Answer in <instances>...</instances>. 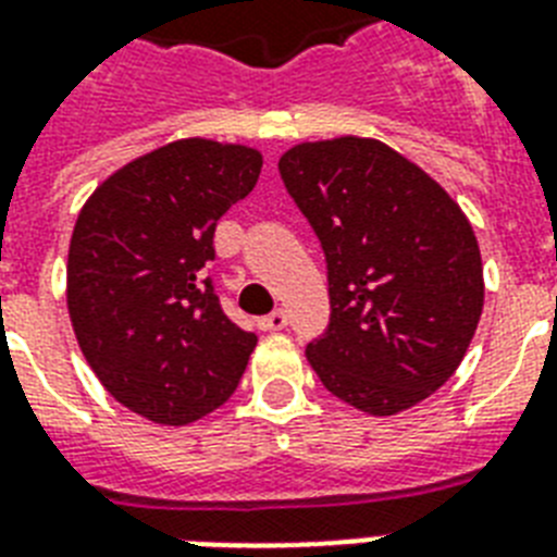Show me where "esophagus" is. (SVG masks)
Masks as SVG:
<instances>
[{
    "label": "esophagus",
    "mask_w": 557,
    "mask_h": 557,
    "mask_svg": "<svg viewBox=\"0 0 557 557\" xmlns=\"http://www.w3.org/2000/svg\"><path fill=\"white\" fill-rule=\"evenodd\" d=\"M286 323H288V314L283 312V309H274V312L262 318L260 326L265 332H280V330H286Z\"/></svg>",
    "instance_id": "obj_1"
}]
</instances>
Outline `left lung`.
Returning <instances> with one entry per match:
<instances>
[{
    "mask_svg": "<svg viewBox=\"0 0 557 557\" xmlns=\"http://www.w3.org/2000/svg\"><path fill=\"white\" fill-rule=\"evenodd\" d=\"M277 170L326 257L332 312L306 347L312 370L364 413L419 405L454 375L483 314L471 222L372 138L297 144Z\"/></svg>",
    "mask_w": 557,
    "mask_h": 557,
    "instance_id": "obj_1",
    "label": "left lung"
}]
</instances>
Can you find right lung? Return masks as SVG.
<instances>
[{"label": "right lung", "instance_id": "right-lung-1", "mask_svg": "<svg viewBox=\"0 0 557 557\" xmlns=\"http://www.w3.org/2000/svg\"><path fill=\"white\" fill-rule=\"evenodd\" d=\"M239 144L173 141L109 176L69 245V314L83 356L133 413L196 422L234 396L253 332L219 304L208 262L231 205L260 178Z\"/></svg>", "mask_w": 557, "mask_h": 557}]
</instances>
